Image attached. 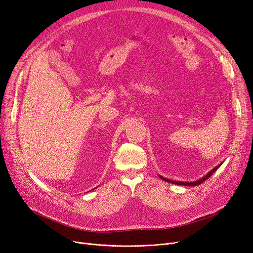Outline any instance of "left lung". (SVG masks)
Here are the masks:
<instances>
[{"instance_id": "8db88e82", "label": "left lung", "mask_w": 253, "mask_h": 253, "mask_svg": "<svg viewBox=\"0 0 253 253\" xmlns=\"http://www.w3.org/2000/svg\"><path fill=\"white\" fill-rule=\"evenodd\" d=\"M221 166V164H220ZM220 166H218V167H216L214 169H212L210 172H209L208 174H206L204 178H202L201 180H199V181H195V182H179V181H171V180H169V179H166V178H163V177H161L160 175V178L162 179V180H164V181H167V182H169V183H172V184H177V185H184V186H196V185H201L203 182H205L206 180H208L209 178L211 177V175L215 172V170L220 167Z\"/></svg>"}]
</instances>
